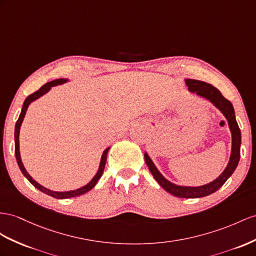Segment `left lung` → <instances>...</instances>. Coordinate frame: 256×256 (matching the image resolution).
Wrapping results in <instances>:
<instances>
[{
  "instance_id": "left-lung-1",
  "label": "left lung",
  "mask_w": 256,
  "mask_h": 256,
  "mask_svg": "<svg viewBox=\"0 0 256 256\" xmlns=\"http://www.w3.org/2000/svg\"><path fill=\"white\" fill-rule=\"evenodd\" d=\"M186 85L188 86V90L192 92V93H196L199 96L204 97L208 100L211 102L216 108H218L222 111V114L225 116L228 121V126L229 128H230L232 136V146L230 159H229L226 168L218 178L211 182H208L206 185L199 187H187L175 185L173 182H168V180L163 178L162 174L158 171V168L154 166V162L149 158V156L147 154H145V161L154 180L158 182L159 185L168 192L175 196H178V198H202V196H208L215 192L216 190H218V189L225 184V182L230 178L236 168H237L240 160L241 132L238 126V123L236 121L232 104L228 100H226L218 88L208 83L198 80H190V78H187Z\"/></svg>"
}]
</instances>
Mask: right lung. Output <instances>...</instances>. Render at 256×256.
Returning a JSON list of instances; mask_svg holds the SVG:
<instances>
[{
    "instance_id": "right-lung-1",
    "label": "right lung",
    "mask_w": 256,
    "mask_h": 256,
    "mask_svg": "<svg viewBox=\"0 0 256 256\" xmlns=\"http://www.w3.org/2000/svg\"><path fill=\"white\" fill-rule=\"evenodd\" d=\"M64 82H67V80H64V78H58V80H54V81H50L46 84H44L43 86L38 90L36 92H34V94L29 95L27 98H26V100L24 102V106H22V112H20V116H19L18 120L16 122V126H15V154H16V160H17V163H18V166L19 168H20L22 173L27 178V180L31 182L32 185H34L36 188H38V190H41L42 192L50 196H54V198L56 199H68V198H72V196H81V194H84L85 192H90L92 188H93L96 184L98 180H100L102 178V175L104 173V164H106V160H107V154L109 152V148H107L104 152H102V160H100V168H98V171L96 173V175L93 178V180H92L88 185H85L81 188L76 189V190H71V192H53V190H50V189L45 188L43 186H41L38 182H36L34 178H31V176L28 174V172L26 171V168L22 164V158H20V152H19V130H20V126H22V123L24 121V114H26V111H27L29 104L38 100V97H41L42 95H44L45 93H48V92L50 90L52 86H55V85H58V84H62Z\"/></svg>"
}]
</instances>
